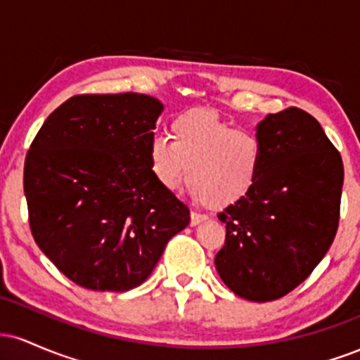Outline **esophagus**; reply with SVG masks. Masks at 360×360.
<instances>
[{
    "instance_id": "obj_1",
    "label": "esophagus",
    "mask_w": 360,
    "mask_h": 360,
    "mask_svg": "<svg viewBox=\"0 0 360 360\" xmlns=\"http://www.w3.org/2000/svg\"><path fill=\"white\" fill-rule=\"evenodd\" d=\"M208 220V214L205 213H198V212H191V225H200L201 221Z\"/></svg>"
}]
</instances>
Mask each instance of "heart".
<instances>
[{
	"label": "heart",
	"mask_w": 360,
	"mask_h": 360,
	"mask_svg": "<svg viewBox=\"0 0 360 360\" xmlns=\"http://www.w3.org/2000/svg\"><path fill=\"white\" fill-rule=\"evenodd\" d=\"M171 139L154 135L147 148L150 174L166 191H176L188 176L194 200L225 208L257 184L264 143L255 131L235 128L212 110L194 108L172 118Z\"/></svg>",
	"instance_id": "obj_1"
}]
</instances>
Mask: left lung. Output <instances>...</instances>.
<instances>
[{"mask_svg": "<svg viewBox=\"0 0 360 360\" xmlns=\"http://www.w3.org/2000/svg\"><path fill=\"white\" fill-rule=\"evenodd\" d=\"M257 135L262 172L249 196L218 213L226 237L214 266L235 295L264 303L300 286L332 245L344 162L316 118L296 106L267 115Z\"/></svg>", "mask_w": 360, "mask_h": 360, "instance_id": "1", "label": "left lung"}]
</instances>
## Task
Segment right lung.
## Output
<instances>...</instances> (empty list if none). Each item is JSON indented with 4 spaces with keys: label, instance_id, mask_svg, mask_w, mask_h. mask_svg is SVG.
<instances>
[{
    "label": "right lung",
    "instance_id": "add662e5",
    "mask_svg": "<svg viewBox=\"0 0 360 360\" xmlns=\"http://www.w3.org/2000/svg\"><path fill=\"white\" fill-rule=\"evenodd\" d=\"M162 103L148 94H77L45 120L27 152L23 189L40 250L93 291L140 286L186 229L189 210L150 174Z\"/></svg>",
    "mask_w": 360,
    "mask_h": 360
}]
</instances>
